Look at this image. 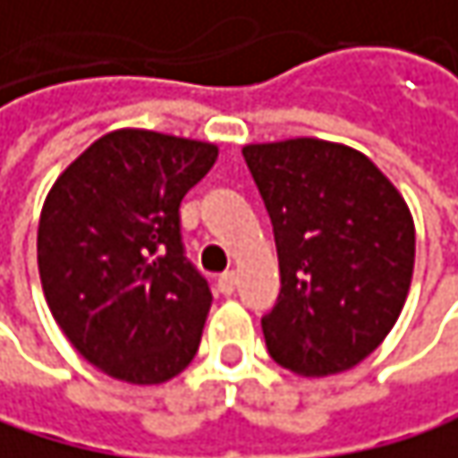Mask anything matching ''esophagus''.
<instances>
[{"instance_id": "esophagus-1", "label": "esophagus", "mask_w": 458, "mask_h": 458, "mask_svg": "<svg viewBox=\"0 0 458 458\" xmlns=\"http://www.w3.org/2000/svg\"><path fill=\"white\" fill-rule=\"evenodd\" d=\"M216 287H219L222 295H233V293H236V271H225V274H219Z\"/></svg>"}]
</instances>
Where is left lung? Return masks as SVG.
I'll use <instances>...</instances> for the list:
<instances>
[{
	"label": "left lung",
	"mask_w": 458,
	"mask_h": 458,
	"mask_svg": "<svg viewBox=\"0 0 458 458\" xmlns=\"http://www.w3.org/2000/svg\"><path fill=\"white\" fill-rule=\"evenodd\" d=\"M268 208L282 293L263 335L287 370H352L392 333L408 301L416 227L400 190L360 149L298 136L247 144Z\"/></svg>",
	"instance_id": "8db88e82"
}]
</instances>
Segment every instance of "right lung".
I'll list each match as a JSON object with an SVG mask.
<instances>
[{
	"label": "right lung",
	"mask_w": 458,
	"mask_h": 458,
	"mask_svg": "<svg viewBox=\"0 0 458 458\" xmlns=\"http://www.w3.org/2000/svg\"><path fill=\"white\" fill-rule=\"evenodd\" d=\"M200 139L117 128L53 182L37 227L47 309L96 370L136 386L179 376L211 309L182 252L179 203L214 165Z\"/></svg>",
	"instance_id": "add662e5"
}]
</instances>
